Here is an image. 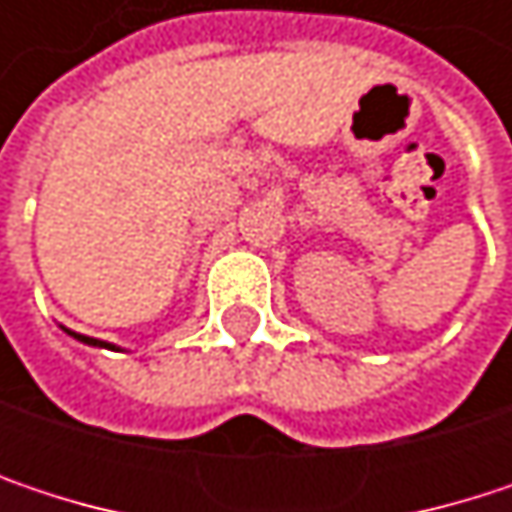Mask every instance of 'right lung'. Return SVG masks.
I'll use <instances>...</instances> for the list:
<instances>
[{
  "mask_svg": "<svg viewBox=\"0 0 512 512\" xmlns=\"http://www.w3.org/2000/svg\"><path fill=\"white\" fill-rule=\"evenodd\" d=\"M67 335H73L76 341H82V344H88V347H106V350H118L115 344H106V341H97V338H88V335H79V332H70V329H64Z\"/></svg>",
  "mask_w": 512,
  "mask_h": 512,
  "instance_id": "1",
  "label": "right lung"
}]
</instances>
